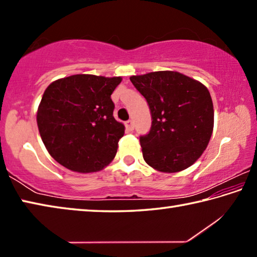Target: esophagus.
<instances>
[{"label": "esophagus", "mask_w": 257, "mask_h": 257, "mask_svg": "<svg viewBox=\"0 0 257 257\" xmlns=\"http://www.w3.org/2000/svg\"><path fill=\"white\" fill-rule=\"evenodd\" d=\"M125 128H127L128 132H133L134 128H135L134 121H133V120H128L127 122H125Z\"/></svg>", "instance_id": "1"}]
</instances>
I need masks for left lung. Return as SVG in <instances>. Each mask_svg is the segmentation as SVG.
<instances>
[{
	"mask_svg": "<svg viewBox=\"0 0 257 257\" xmlns=\"http://www.w3.org/2000/svg\"><path fill=\"white\" fill-rule=\"evenodd\" d=\"M149 104L152 125L139 137L145 162L162 172L190 167L205 151L214 122L210 92L201 82L175 71L130 77Z\"/></svg>",
	"mask_w": 257,
	"mask_h": 257,
	"instance_id": "1",
	"label": "left lung"
}]
</instances>
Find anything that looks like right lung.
<instances>
[{
	"label": "right lung",
	"instance_id": "right-lung-1",
	"mask_svg": "<svg viewBox=\"0 0 257 257\" xmlns=\"http://www.w3.org/2000/svg\"><path fill=\"white\" fill-rule=\"evenodd\" d=\"M121 77L75 75L47 87L37 111L42 141L69 170L95 172L114 159L124 127L113 116L111 94Z\"/></svg>",
	"mask_w": 257,
	"mask_h": 257
}]
</instances>
